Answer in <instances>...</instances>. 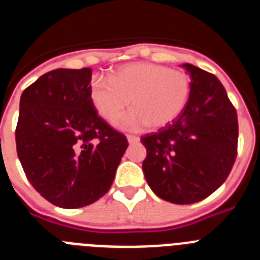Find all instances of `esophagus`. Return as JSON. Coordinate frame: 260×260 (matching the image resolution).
<instances>
[{
    "label": "esophagus",
    "mask_w": 260,
    "mask_h": 260,
    "mask_svg": "<svg viewBox=\"0 0 260 260\" xmlns=\"http://www.w3.org/2000/svg\"><path fill=\"white\" fill-rule=\"evenodd\" d=\"M127 141L128 143H137V142H139V138L135 137V135H127Z\"/></svg>",
    "instance_id": "esophagus-1"
}]
</instances>
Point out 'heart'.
Returning <instances> with one entry per match:
<instances>
[{
    "label": "heart",
    "instance_id": "b5f03b06",
    "mask_svg": "<svg viewBox=\"0 0 260 260\" xmlns=\"http://www.w3.org/2000/svg\"><path fill=\"white\" fill-rule=\"evenodd\" d=\"M190 78L182 70L150 62H133L113 69L108 80L92 78L88 95L93 108L113 122L128 105L132 112L118 122L119 127L137 130L150 125L162 127L182 113L190 98Z\"/></svg>",
    "mask_w": 260,
    "mask_h": 260
}]
</instances>
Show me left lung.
Returning a JSON list of instances; mask_svg holds the SVG:
<instances>
[{
    "instance_id": "left-lung-1",
    "label": "left lung",
    "mask_w": 260,
    "mask_h": 260,
    "mask_svg": "<svg viewBox=\"0 0 260 260\" xmlns=\"http://www.w3.org/2000/svg\"><path fill=\"white\" fill-rule=\"evenodd\" d=\"M190 98L182 113L142 137L143 173L158 198L174 204L203 201L225 182L237 156V112L217 78L191 63Z\"/></svg>"
}]
</instances>
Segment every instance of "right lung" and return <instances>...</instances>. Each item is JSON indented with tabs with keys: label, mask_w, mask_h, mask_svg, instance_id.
Instances as JSON below:
<instances>
[{
	"label": "right lung",
	"mask_w": 260,
	"mask_h": 260,
	"mask_svg": "<svg viewBox=\"0 0 260 260\" xmlns=\"http://www.w3.org/2000/svg\"><path fill=\"white\" fill-rule=\"evenodd\" d=\"M92 69H56L20 96L17 152L34 189L61 208L93 203L112 186L128 143L89 100Z\"/></svg>",
	"instance_id": "1"
}]
</instances>
